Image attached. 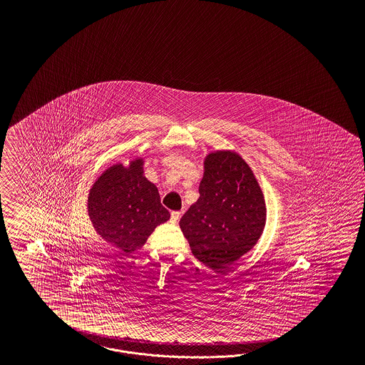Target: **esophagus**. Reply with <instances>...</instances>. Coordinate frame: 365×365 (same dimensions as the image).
Listing matches in <instances>:
<instances>
[{
	"instance_id": "esophagus-1",
	"label": "esophagus",
	"mask_w": 365,
	"mask_h": 365,
	"mask_svg": "<svg viewBox=\"0 0 365 365\" xmlns=\"http://www.w3.org/2000/svg\"><path fill=\"white\" fill-rule=\"evenodd\" d=\"M179 218H180V212L179 211H173L171 212V220L170 221L173 222V223H177L179 221Z\"/></svg>"
}]
</instances>
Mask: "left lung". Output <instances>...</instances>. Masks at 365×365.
Returning a JSON list of instances; mask_svg holds the SVG:
<instances>
[{
	"label": "left lung",
	"instance_id": "8db88e82",
	"mask_svg": "<svg viewBox=\"0 0 365 365\" xmlns=\"http://www.w3.org/2000/svg\"><path fill=\"white\" fill-rule=\"evenodd\" d=\"M199 194L179 226L194 257L221 272L247 255L262 235L264 192L241 155L218 150L205 156Z\"/></svg>",
	"mask_w": 365,
	"mask_h": 365
}]
</instances>
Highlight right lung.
<instances>
[{
  "mask_svg": "<svg viewBox=\"0 0 365 365\" xmlns=\"http://www.w3.org/2000/svg\"><path fill=\"white\" fill-rule=\"evenodd\" d=\"M144 159L116 163L89 190L87 211L93 229L123 253L140 249L155 227L170 220L158 187L144 177Z\"/></svg>",
  "mask_w": 365,
  "mask_h": 365,
  "instance_id": "right-lung-1",
  "label": "right lung"
}]
</instances>
